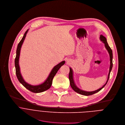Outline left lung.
<instances>
[{"label":"left lung","instance_id":"1","mask_svg":"<svg viewBox=\"0 0 125 125\" xmlns=\"http://www.w3.org/2000/svg\"><path fill=\"white\" fill-rule=\"evenodd\" d=\"M100 40L104 44V46L106 48V50L108 51V52L109 54V56H110V68H109V73H108V78H107V81L106 82V83L101 88L98 89L97 90H95L94 91H92V92H86L85 91H83L80 89H79L76 86V85L75 84L74 80H73V71L72 69H71V68H69L70 69V71H69V81H70V86L71 87V88H72V89L75 91L76 92V93L80 94H81L82 95H92L95 93H96L97 92H99V91H101L107 84L109 78V76H110V72L112 70V66H113V62H112V59H113V54H112V51L111 49L110 48V47L109 46L107 42V40L106 38L103 35H100Z\"/></svg>","mask_w":125,"mask_h":125}]
</instances>
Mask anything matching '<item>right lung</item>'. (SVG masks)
I'll list each match as a JSON object with an SVG mask.
<instances>
[{
    "mask_svg": "<svg viewBox=\"0 0 125 125\" xmlns=\"http://www.w3.org/2000/svg\"><path fill=\"white\" fill-rule=\"evenodd\" d=\"M29 31V30H28L26 32L24 33L23 37L18 44L17 48V51H16V58L15 60V66L16 68V76L17 77V78L19 82L28 90L29 91L34 93H41L43 92L44 91H45L49 89L51 87L52 84V81L53 78L54 77L55 75L56 74L57 72L59 70V69L60 68V67L63 65L65 61H62L55 66L54 68L52 69V71H51L49 75V76L47 78V79L45 80L44 82H43L42 84H41L38 85H36V86H33L30 85L28 83H27L26 81H25L22 76L20 72V68L19 64V57H20V51H21V47L22 44L23 42V41L26 38L27 33H28Z\"/></svg>",
    "mask_w": 125,
    "mask_h": 125,
    "instance_id": "add662e5",
    "label": "right lung"
}]
</instances>
